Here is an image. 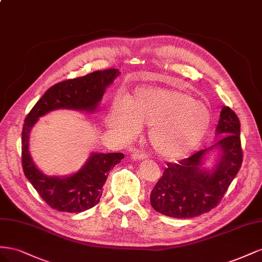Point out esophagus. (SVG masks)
<instances>
[{
    "label": "esophagus",
    "instance_id": "obj_1",
    "mask_svg": "<svg viewBox=\"0 0 262 262\" xmlns=\"http://www.w3.org/2000/svg\"><path fill=\"white\" fill-rule=\"evenodd\" d=\"M130 157H132V159H134V160H144V159L148 158V156L145 152L139 151V150H135L134 152H132Z\"/></svg>",
    "mask_w": 262,
    "mask_h": 262
}]
</instances>
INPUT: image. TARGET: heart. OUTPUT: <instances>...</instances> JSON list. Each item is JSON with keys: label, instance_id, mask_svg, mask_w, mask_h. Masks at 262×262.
Here are the masks:
<instances>
[{"label": "heart", "instance_id": "b5f03b06", "mask_svg": "<svg viewBox=\"0 0 262 262\" xmlns=\"http://www.w3.org/2000/svg\"><path fill=\"white\" fill-rule=\"evenodd\" d=\"M108 125L125 140L135 137L140 126L149 125L148 137L163 158L188 156L204 139L211 125L205 104L173 89L140 86L125 103L111 106Z\"/></svg>", "mask_w": 262, "mask_h": 262}]
</instances>
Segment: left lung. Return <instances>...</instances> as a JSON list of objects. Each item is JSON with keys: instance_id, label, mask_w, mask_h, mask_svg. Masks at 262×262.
Returning <instances> with one entry per match:
<instances>
[{"instance_id": "left-lung-1", "label": "left lung", "mask_w": 262, "mask_h": 262, "mask_svg": "<svg viewBox=\"0 0 262 262\" xmlns=\"http://www.w3.org/2000/svg\"><path fill=\"white\" fill-rule=\"evenodd\" d=\"M216 132L222 137L211 148L178 163H167L150 194L155 211L174 219H192L217 206L243 162L241 122L230 107L222 108ZM214 146L220 151V160L207 171L201 164L205 154Z\"/></svg>"}]
</instances>
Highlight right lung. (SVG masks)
I'll use <instances>...</instances> for the list:
<instances>
[{"mask_svg":"<svg viewBox=\"0 0 262 262\" xmlns=\"http://www.w3.org/2000/svg\"><path fill=\"white\" fill-rule=\"evenodd\" d=\"M117 69L89 73L84 77L59 82L49 88L26 116L21 132V164L25 177L40 198L59 212L80 213L95 206L110 170L124 158L122 152L92 154L77 173L70 177H48L36 168L28 151L29 132L40 116L58 108L93 112L105 89L113 83Z\"/></svg>","mask_w":262,"mask_h":262,"instance_id":"obj_1","label":"right lung"}]
</instances>
